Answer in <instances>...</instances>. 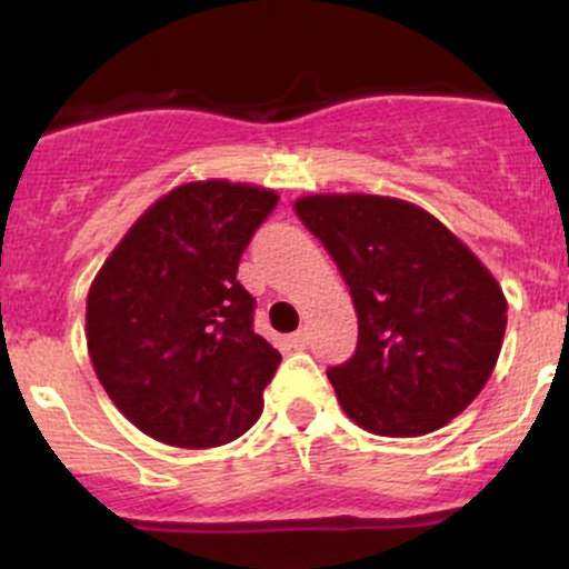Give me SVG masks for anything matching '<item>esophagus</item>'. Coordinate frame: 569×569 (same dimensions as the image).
<instances>
[{
    "instance_id": "esophagus-1",
    "label": "esophagus",
    "mask_w": 569,
    "mask_h": 569,
    "mask_svg": "<svg viewBox=\"0 0 569 569\" xmlns=\"http://www.w3.org/2000/svg\"><path fill=\"white\" fill-rule=\"evenodd\" d=\"M289 342H291V348H293V350H305V348H307V342H310V335H307L305 329H302V331H293Z\"/></svg>"
}]
</instances>
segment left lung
<instances>
[{"label": "left lung", "mask_w": 569, "mask_h": 569, "mask_svg": "<svg viewBox=\"0 0 569 569\" xmlns=\"http://www.w3.org/2000/svg\"><path fill=\"white\" fill-rule=\"evenodd\" d=\"M293 211L326 246L358 316L350 361L329 369L339 407L390 439L426 436L481 393L508 302L481 259L409 200L312 192Z\"/></svg>", "instance_id": "left-lung-1"}]
</instances>
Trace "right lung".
I'll list each match as a JSON object with an SVG mask.
<instances>
[{
	"mask_svg": "<svg viewBox=\"0 0 569 569\" xmlns=\"http://www.w3.org/2000/svg\"><path fill=\"white\" fill-rule=\"evenodd\" d=\"M276 189L202 179L173 187L96 272L84 339L98 382L141 433L181 449L243 436L280 352L253 335L238 262Z\"/></svg>",
	"mask_w": 569,
	"mask_h": 569,
	"instance_id": "obj_1",
	"label": "right lung"
}]
</instances>
